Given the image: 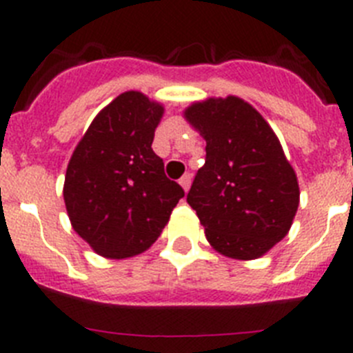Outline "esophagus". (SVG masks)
<instances>
[{"instance_id": "obj_1", "label": "esophagus", "mask_w": 353, "mask_h": 353, "mask_svg": "<svg viewBox=\"0 0 353 353\" xmlns=\"http://www.w3.org/2000/svg\"><path fill=\"white\" fill-rule=\"evenodd\" d=\"M191 174H189V173H185V174H183V176H182V179H180V185H182V189H183V191H189V187H191Z\"/></svg>"}]
</instances>
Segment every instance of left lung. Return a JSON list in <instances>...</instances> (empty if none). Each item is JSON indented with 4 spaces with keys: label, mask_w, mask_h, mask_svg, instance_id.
Instances as JSON below:
<instances>
[{
    "label": "left lung",
    "mask_w": 353,
    "mask_h": 353,
    "mask_svg": "<svg viewBox=\"0 0 353 353\" xmlns=\"http://www.w3.org/2000/svg\"><path fill=\"white\" fill-rule=\"evenodd\" d=\"M207 141L187 203L208 244L233 260H256L288 235L299 208L297 174L272 127L235 95L208 97L183 111Z\"/></svg>",
    "instance_id": "1"
}]
</instances>
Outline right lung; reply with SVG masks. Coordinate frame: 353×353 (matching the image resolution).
I'll list each match as a JSON object with an SVG mask.
<instances>
[{
  "label": "right lung",
  "instance_id": "right-lung-1",
  "mask_svg": "<svg viewBox=\"0 0 353 353\" xmlns=\"http://www.w3.org/2000/svg\"><path fill=\"white\" fill-rule=\"evenodd\" d=\"M162 114L164 105L145 93H120L93 118L68 161V219L101 256L123 260L145 252L183 198L152 150Z\"/></svg>",
  "mask_w": 353,
  "mask_h": 353
}]
</instances>
